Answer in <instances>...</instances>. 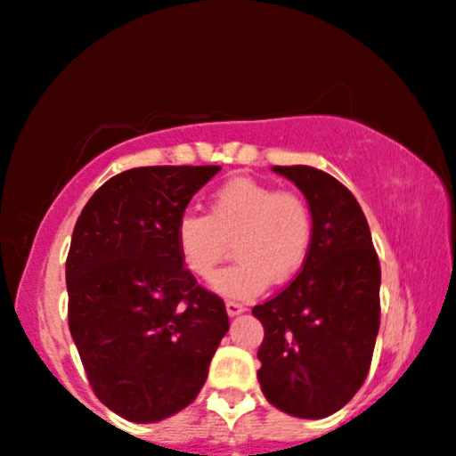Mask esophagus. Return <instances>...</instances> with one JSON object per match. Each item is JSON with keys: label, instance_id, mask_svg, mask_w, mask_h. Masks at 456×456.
<instances>
[{"label": "esophagus", "instance_id": "1", "mask_svg": "<svg viewBox=\"0 0 456 456\" xmlns=\"http://www.w3.org/2000/svg\"><path fill=\"white\" fill-rule=\"evenodd\" d=\"M224 308H227L229 317H238V314L246 313V306L240 305V302H235V300H227V305H224Z\"/></svg>", "mask_w": 456, "mask_h": 456}]
</instances>
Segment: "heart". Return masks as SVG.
Returning a JSON list of instances; mask_svg holds the SVG:
<instances>
[{
	"label": "heart",
	"mask_w": 456,
	"mask_h": 456,
	"mask_svg": "<svg viewBox=\"0 0 456 456\" xmlns=\"http://www.w3.org/2000/svg\"><path fill=\"white\" fill-rule=\"evenodd\" d=\"M311 206L294 191L238 177L210 196L208 216L185 212L175 224V246L185 271L210 279L233 244L238 263L212 279L224 298L258 296L271 279L283 283L306 263L313 246Z\"/></svg>",
	"instance_id": "obj_1"
}]
</instances>
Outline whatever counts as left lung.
I'll list each match as a JSON object with an SVG mask.
<instances>
[{"instance_id":"obj_1","label":"left lung","mask_w":456,"mask_h":456,"mask_svg":"<svg viewBox=\"0 0 456 456\" xmlns=\"http://www.w3.org/2000/svg\"><path fill=\"white\" fill-rule=\"evenodd\" d=\"M305 193L314 235L298 277L252 308L265 327V398L300 419H323L359 392L379 331L381 271L359 202L313 167H273Z\"/></svg>"}]
</instances>
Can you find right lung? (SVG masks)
I'll use <instances>...</instances> for the list:
<instances>
[{"label":"right lung","mask_w":456,"mask_h":456,"mask_svg":"<svg viewBox=\"0 0 456 456\" xmlns=\"http://www.w3.org/2000/svg\"><path fill=\"white\" fill-rule=\"evenodd\" d=\"M221 167H139L106 181L66 258L69 327L95 396L133 423L196 400L229 330L223 300L181 265L175 224Z\"/></svg>","instance_id":"1"}]
</instances>
